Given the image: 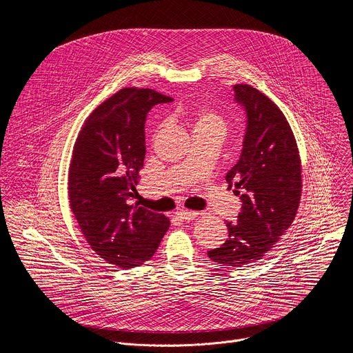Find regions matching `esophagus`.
<instances>
[{
  "label": "esophagus",
  "instance_id": "obj_1",
  "mask_svg": "<svg viewBox=\"0 0 353 353\" xmlns=\"http://www.w3.org/2000/svg\"><path fill=\"white\" fill-rule=\"evenodd\" d=\"M176 215H177L181 221H192V219H195V218L199 215V212L187 211V210H180V211L176 212Z\"/></svg>",
  "mask_w": 353,
  "mask_h": 353
}]
</instances>
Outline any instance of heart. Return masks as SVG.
<instances>
[{"mask_svg":"<svg viewBox=\"0 0 353 353\" xmlns=\"http://www.w3.org/2000/svg\"><path fill=\"white\" fill-rule=\"evenodd\" d=\"M190 121L194 132H212L223 135L226 131V120L216 110L199 108L190 112Z\"/></svg>","mask_w":353,"mask_h":353,"instance_id":"b5f03b06","label":"heart"}]
</instances>
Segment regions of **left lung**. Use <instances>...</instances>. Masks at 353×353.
Masks as SVG:
<instances>
[{"label": "left lung", "instance_id": "obj_1", "mask_svg": "<svg viewBox=\"0 0 353 353\" xmlns=\"http://www.w3.org/2000/svg\"><path fill=\"white\" fill-rule=\"evenodd\" d=\"M247 114L239 162L226 181L241 199L229 239L208 257L226 267L261 260L294 221L301 196V162L292 128L272 100L247 83L233 86Z\"/></svg>", "mask_w": 353, "mask_h": 353}]
</instances>
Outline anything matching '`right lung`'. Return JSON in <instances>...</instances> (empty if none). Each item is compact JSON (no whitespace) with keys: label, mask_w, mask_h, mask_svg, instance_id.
<instances>
[{"label":"right lung","mask_w":353,"mask_h":353,"mask_svg":"<svg viewBox=\"0 0 353 353\" xmlns=\"http://www.w3.org/2000/svg\"><path fill=\"white\" fill-rule=\"evenodd\" d=\"M173 99L154 89L123 88L85 120L72 149L68 198L78 226L100 259L120 268L155 254L170 221L127 204L145 158V120Z\"/></svg>","instance_id":"add662e5"}]
</instances>
